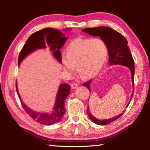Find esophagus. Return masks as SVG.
<instances>
[{
    "label": "esophagus",
    "mask_w": 150,
    "mask_h": 150,
    "mask_svg": "<svg viewBox=\"0 0 150 150\" xmlns=\"http://www.w3.org/2000/svg\"><path fill=\"white\" fill-rule=\"evenodd\" d=\"M71 86L72 88H76L78 87V84H77L76 83H73Z\"/></svg>",
    "instance_id": "obj_1"
}]
</instances>
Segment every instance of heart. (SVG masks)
I'll use <instances>...</instances> for the list:
<instances>
[{
    "instance_id": "obj_1",
    "label": "heart",
    "mask_w": 150,
    "mask_h": 150,
    "mask_svg": "<svg viewBox=\"0 0 150 150\" xmlns=\"http://www.w3.org/2000/svg\"><path fill=\"white\" fill-rule=\"evenodd\" d=\"M108 55L105 43L99 39L76 38L68 45L66 56L62 63L71 73L77 67V72L83 79L94 77L102 69Z\"/></svg>"
}]
</instances>
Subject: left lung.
Returning <instances> with one entry per match:
<instances>
[{
  "label": "left lung",
  "mask_w": 150,
  "mask_h": 150,
  "mask_svg": "<svg viewBox=\"0 0 150 150\" xmlns=\"http://www.w3.org/2000/svg\"><path fill=\"white\" fill-rule=\"evenodd\" d=\"M83 32H85L93 36H100V39L105 43L107 47L108 55H109V63L110 65H122L127 66L129 67L131 74L132 79V85L134 89V62L131 53L129 50L128 46V42L126 38L123 36L120 33L116 32V30L110 28L106 26H100L96 28H87L82 30ZM91 80L88 81L87 82L83 83V85L87 87L88 90L90 91V83ZM91 92V91H90ZM134 93V91H133ZM133 93L131 96L130 100L133 96ZM129 104L127 105L126 108L128 107ZM87 112L88 116H89L91 120L94 123L98 125H106V124H110L112 122L115 121L123 115L125 110L123 111V113H121L115 117H113L106 120H99V119L95 117L91 113L88 108V106L87 108Z\"/></svg>",
  "instance_id": "obj_1"
}]
</instances>
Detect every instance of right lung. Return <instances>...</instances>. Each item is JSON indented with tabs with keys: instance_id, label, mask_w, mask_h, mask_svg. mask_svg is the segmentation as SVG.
I'll return each mask as SVG.
<instances>
[{
	"instance_id": "right-lung-1",
	"label": "right lung",
	"mask_w": 150,
	"mask_h": 150,
	"mask_svg": "<svg viewBox=\"0 0 150 150\" xmlns=\"http://www.w3.org/2000/svg\"><path fill=\"white\" fill-rule=\"evenodd\" d=\"M66 40L67 37H65L62 32L54 30L52 28H47L34 32L28 38L20 53L18 65L24 58L33 51L40 48H45L46 45L50 47L54 56L56 58L58 62L61 63L62 62V58L59 50L64 45ZM70 86L66 83L60 85L59 90L57 91L54 111L51 114H47L33 111L25 105L20 98L18 91L17 84H16L18 95L24 110L33 120L44 125H52L61 120L65 112V100L67 95L70 93Z\"/></svg>"
}]
</instances>
